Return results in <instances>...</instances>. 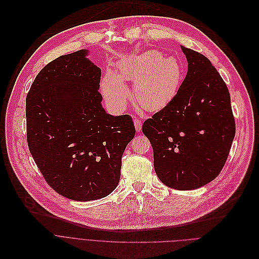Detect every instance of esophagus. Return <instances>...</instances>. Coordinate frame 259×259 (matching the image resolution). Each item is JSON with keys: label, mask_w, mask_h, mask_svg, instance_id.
<instances>
[{"label": "esophagus", "mask_w": 259, "mask_h": 259, "mask_svg": "<svg viewBox=\"0 0 259 259\" xmlns=\"http://www.w3.org/2000/svg\"><path fill=\"white\" fill-rule=\"evenodd\" d=\"M134 123H135L136 131L139 133V132L141 131V128H142V122H141V120L138 119V118H136V119H134Z\"/></svg>", "instance_id": "34e87169"}]
</instances>
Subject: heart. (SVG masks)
Returning a JSON list of instances; mask_svg holds the SVG:
<instances>
[{
  "label": "heart",
  "mask_w": 259,
  "mask_h": 259,
  "mask_svg": "<svg viewBox=\"0 0 259 259\" xmlns=\"http://www.w3.org/2000/svg\"><path fill=\"white\" fill-rule=\"evenodd\" d=\"M183 78V67L178 58L164 57L158 50L122 58L116 73L108 70L101 81L105 101L117 110L126 107L130 90L124 81H134V96L138 104L154 111L165 107L177 95Z\"/></svg>",
  "instance_id": "obj_1"
}]
</instances>
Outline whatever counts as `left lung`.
Returning <instances> with one entry per match:
<instances>
[{
  "mask_svg": "<svg viewBox=\"0 0 259 259\" xmlns=\"http://www.w3.org/2000/svg\"><path fill=\"white\" fill-rule=\"evenodd\" d=\"M188 72L177 95L142 127L149 139L154 169L176 190H194L223 169L236 133L229 90L211 62L181 46Z\"/></svg>",
  "mask_w": 259,
  "mask_h": 259,
  "instance_id": "left-lung-1",
  "label": "left lung"
}]
</instances>
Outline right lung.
I'll return each instance as SVG.
<instances>
[{
    "label": "right lung",
    "instance_id": "right-lung-1",
    "mask_svg": "<svg viewBox=\"0 0 259 259\" xmlns=\"http://www.w3.org/2000/svg\"><path fill=\"white\" fill-rule=\"evenodd\" d=\"M82 49L36 75L26 97L27 143L39 171L58 194L91 201L112 193L136 128L130 115L102 106L101 69Z\"/></svg>",
    "mask_w": 259,
    "mask_h": 259
}]
</instances>
